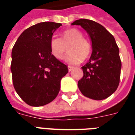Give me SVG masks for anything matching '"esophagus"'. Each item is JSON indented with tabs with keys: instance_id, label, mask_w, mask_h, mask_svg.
I'll return each mask as SVG.
<instances>
[{
	"instance_id": "obj_1",
	"label": "esophagus",
	"mask_w": 135,
	"mask_h": 135,
	"mask_svg": "<svg viewBox=\"0 0 135 135\" xmlns=\"http://www.w3.org/2000/svg\"><path fill=\"white\" fill-rule=\"evenodd\" d=\"M68 68H69V71H71L73 69V66H68Z\"/></svg>"
}]
</instances>
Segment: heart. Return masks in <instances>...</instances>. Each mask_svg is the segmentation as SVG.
Returning <instances> with one entry per match:
<instances>
[{"label":"heart","instance_id":"obj_1","mask_svg":"<svg viewBox=\"0 0 135 135\" xmlns=\"http://www.w3.org/2000/svg\"><path fill=\"white\" fill-rule=\"evenodd\" d=\"M66 61L69 64H78L82 60L88 59L92 52V45L87 39L83 37L80 30L71 28L64 31L61 39L52 37L49 42L50 53L55 59L61 60L66 50Z\"/></svg>","mask_w":135,"mask_h":135}]
</instances>
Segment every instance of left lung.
Wrapping results in <instances>:
<instances>
[{
	"instance_id": "left-lung-1",
	"label": "left lung",
	"mask_w": 135,
	"mask_h": 135,
	"mask_svg": "<svg viewBox=\"0 0 135 135\" xmlns=\"http://www.w3.org/2000/svg\"><path fill=\"white\" fill-rule=\"evenodd\" d=\"M71 25H80L90 37L93 52L88 63L82 66L83 76L78 82L82 95L91 99L107 98L119 85L122 61L113 36L97 22L81 19Z\"/></svg>"
}]
</instances>
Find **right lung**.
I'll list each match as a JSON object with an SVG mask.
<instances>
[{
    "instance_id": "1",
    "label": "right lung",
    "mask_w": 135,
    "mask_h": 135,
    "mask_svg": "<svg viewBox=\"0 0 135 135\" xmlns=\"http://www.w3.org/2000/svg\"><path fill=\"white\" fill-rule=\"evenodd\" d=\"M60 23H38L25 30L12 49L11 70L15 90L27 104L42 106L55 99L68 66L50 53L49 42Z\"/></svg>"
}]
</instances>
